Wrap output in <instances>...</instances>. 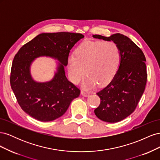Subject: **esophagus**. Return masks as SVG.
I'll return each instance as SVG.
<instances>
[{"mask_svg": "<svg viewBox=\"0 0 160 160\" xmlns=\"http://www.w3.org/2000/svg\"><path fill=\"white\" fill-rule=\"evenodd\" d=\"M81 93L82 95L84 96V97H88V96L89 95V93H88V92H85V91H81Z\"/></svg>", "mask_w": 160, "mask_h": 160, "instance_id": "1", "label": "esophagus"}]
</instances>
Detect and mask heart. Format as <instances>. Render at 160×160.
Wrapping results in <instances>:
<instances>
[{
    "mask_svg": "<svg viewBox=\"0 0 160 160\" xmlns=\"http://www.w3.org/2000/svg\"><path fill=\"white\" fill-rule=\"evenodd\" d=\"M120 59L119 48L115 42L84 41L76 48L75 56H70L67 60L69 78L77 84L86 73L88 77L84 81L85 87L92 88L96 83L104 86L117 73Z\"/></svg>",
    "mask_w": 160,
    "mask_h": 160,
    "instance_id": "1",
    "label": "heart"
}]
</instances>
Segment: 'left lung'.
<instances>
[{
    "label": "left lung",
    "mask_w": 160,
    "mask_h": 160,
    "mask_svg": "<svg viewBox=\"0 0 160 160\" xmlns=\"http://www.w3.org/2000/svg\"><path fill=\"white\" fill-rule=\"evenodd\" d=\"M93 37L113 41L120 50L118 71L109 84L97 93L101 102L94 110L99 119L116 123L132 114L142 98L148 77L146 59L142 49L122 34L116 33L110 37L94 35Z\"/></svg>",
    "instance_id": "left-lung-1"
}]
</instances>
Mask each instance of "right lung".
I'll list each match as a JSON object with an SVG mask.
<instances>
[{
  "label": "right lung",
  "mask_w": 160,
  "mask_h": 160,
  "mask_svg": "<svg viewBox=\"0 0 160 160\" xmlns=\"http://www.w3.org/2000/svg\"><path fill=\"white\" fill-rule=\"evenodd\" d=\"M83 37L81 33H41L24 45L14 56L11 86L18 103L31 117L40 122L55 120L79 96L80 89L67 79L64 67L70 50ZM42 56L54 58L60 63L52 80L38 83L32 78L30 67L33 60Z\"/></svg>",
  "instance_id": "1"
}]
</instances>
